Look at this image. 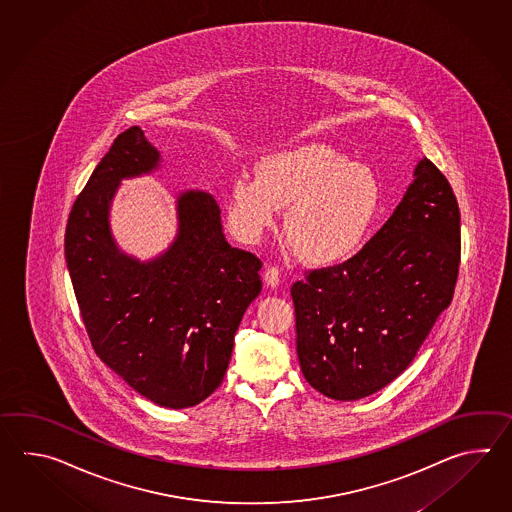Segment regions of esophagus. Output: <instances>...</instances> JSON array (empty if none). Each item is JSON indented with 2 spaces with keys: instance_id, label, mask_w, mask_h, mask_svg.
I'll return each mask as SVG.
<instances>
[{
  "instance_id": "34e87169",
  "label": "esophagus",
  "mask_w": 512,
  "mask_h": 512,
  "mask_svg": "<svg viewBox=\"0 0 512 512\" xmlns=\"http://www.w3.org/2000/svg\"><path fill=\"white\" fill-rule=\"evenodd\" d=\"M263 280L269 287H278L280 283V271L276 267H269L267 271L263 272Z\"/></svg>"
}]
</instances>
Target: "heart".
<instances>
[{"label":"heart","mask_w":512,"mask_h":512,"mask_svg":"<svg viewBox=\"0 0 512 512\" xmlns=\"http://www.w3.org/2000/svg\"><path fill=\"white\" fill-rule=\"evenodd\" d=\"M287 206V245L305 265L327 269L364 245L381 208V186L368 166L349 163L327 144L271 153L254 166V179L240 175L230 183L227 214L240 240H260Z\"/></svg>","instance_id":"obj_1"}]
</instances>
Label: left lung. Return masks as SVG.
<instances>
[{
  "label": "left lung",
  "mask_w": 512,
  "mask_h": 512,
  "mask_svg": "<svg viewBox=\"0 0 512 512\" xmlns=\"http://www.w3.org/2000/svg\"><path fill=\"white\" fill-rule=\"evenodd\" d=\"M414 177L392 218L353 258L291 287L300 368L329 399L357 401L397 379L452 302L457 199L426 157Z\"/></svg>",
  "instance_id": "8db88e82"
}]
</instances>
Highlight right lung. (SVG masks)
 Masks as SVG:
<instances>
[{
    "instance_id": "right-lung-1",
    "label": "right lung",
    "mask_w": 512,
    "mask_h": 512,
    "mask_svg": "<svg viewBox=\"0 0 512 512\" xmlns=\"http://www.w3.org/2000/svg\"><path fill=\"white\" fill-rule=\"evenodd\" d=\"M159 161L139 126L120 133L71 208L66 261L100 360L142 397L179 410L223 382L236 329L261 291V261L230 247L216 199L199 190L177 197L168 251L150 261L120 251L111 199L122 179L150 174Z\"/></svg>"
}]
</instances>
